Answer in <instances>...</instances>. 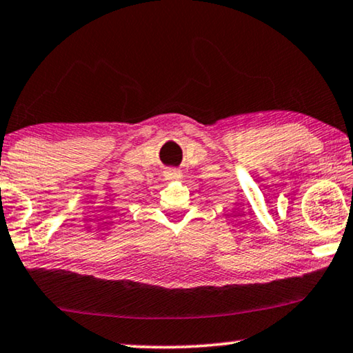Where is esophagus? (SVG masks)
Returning <instances> with one entry per match:
<instances>
[{"label":"esophagus","instance_id":"34e87169","mask_svg":"<svg viewBox=\"0 0 353 353\" xmlns=\"http://www.w3.org/2000/svg\"><path fill=\"white\" fill-rule=\"evenodd\" d=\"M181 171L174 170V168H171V170H166L165 171V177L170 179V181H177V179H181Z\"/></svg>","mask_w":353,"mask_h":353}]
</instances>
